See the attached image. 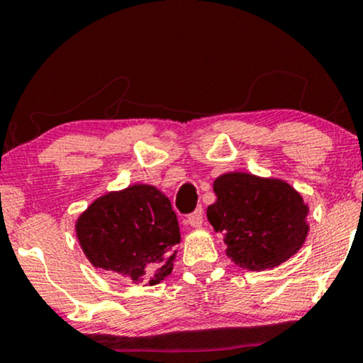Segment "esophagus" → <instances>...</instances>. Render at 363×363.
<instances>
[{
    "label": "esophagus",
    "instance_id": "esophagus-1",
    "mask_svg": "<svg viewBox=\"0 0 363 363\" xmlns=\"http://www.w3.org/2000/svg\"><path fill=\"white\" fill-rule=\"evenodd\" d=\"M187 225H191V227L198 228L203 225V210L201 208H198V210L193 211L189 216H187Z\"/></svg>",
    "mask_w": 363,
    "mask_h": 363
}]
</instances>
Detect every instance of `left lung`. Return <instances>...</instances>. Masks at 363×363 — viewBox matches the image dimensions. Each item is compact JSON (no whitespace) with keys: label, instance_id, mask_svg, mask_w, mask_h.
Listing matches in <instances>:
<instances>
[{"label":"left lung","instance_id":"1","mask_svg":"<svg viewBox=\"0 0 363 363\" xmlns=\"http://www.w3.org/2000/svg\"><path fill=\"white\" fill-rule=\"evenodd\" d=\"M216 201L206 216L223 232L227 256L235 264L261 272L290 259L306 242L309 206L280 179L228 172L213 182Z\"/></svg>","mask_w":363,"mask_h":363}]
</instances>
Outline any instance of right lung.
<instances>
[{
  "label": "right lung",
  "instance_id": "add662e5",
  "mask_svg": "<svg viewBox=\"0 0 363 363\" xmlns=\"http://www.w3.org/2000/svg\"><path fill=\"white\" fill-rule=\"evenodd\" d=\"M74 227L95 268L150 285L172 273L181 232L169 198L157 187L135 184L104 194Z\"/></svg>",
  "mask_w": 363,
  "mask_h": 363
}]
</instances>
